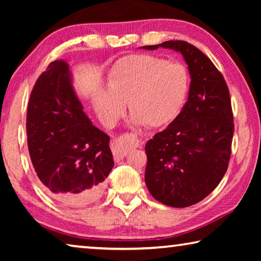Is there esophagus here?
I'll return each instance as SVG.
<instances>
[{
  "label": "esophagus",
  "instance_id": "esophagus-1",
  "mask_svg": "<svg viewBox=\"0 0 261 261\" xmlns=\"http://www.w3.org/2000/svg\"><path fill=\"white\" fill-rule=\"evenodd\" d=\"M127 135H124L122 136V138H118V139H115L113 143H112V151H113V155H114V160L115 161H120L122 160L123 158H124L126 155L127 153V145L124 143V140H123V138L124 137H126ZM134 137V146L137 147V146H140V145L144 144V140L143 139H139L138 137L135 136V135H130Z\"/></svg>",
  "mask_w": 261,
  "mask_h": 261
}]
</instances>
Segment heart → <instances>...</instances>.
Segmentation results:
<instances>
[{
  "mask_svg": "<svg viewBox=\"0 0 261 261\" xmlns=\"http://www.w3.org/2000/svg\"><path fill=\"white\" fill-rule=\"evenodd\" d=\"M189 87L188 70L178 62L130 55L115 64L108 77V92L95 95L94 107L107 125L115 124L129 103L135 124L162 127L179 115Z\"/></svg>",
  "mask_w": 261,
  "mask_h": 261,
  "instance_id": "obj_1",
  "label": "heart"
}]
</instances>
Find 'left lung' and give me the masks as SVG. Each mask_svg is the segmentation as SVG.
<instances>
[{
  "mask_svg": "<svg viewBox=\"0 0 261 261\" xmlns=\"http://www.w3.org/2000/svg\"><path fill=\"white\" fill-rule=\"evenodd\" d=\"M159 47L183 55L191 85L176 120L146 143L145 183L158 201L182 208L206 198L226 174L235 129L231 101L222 73L197 47L170 40L143 48Z\"/></svg>",
  "mask_w": 261,
  "mask_h": 261,
  "instance_id": "8db88e82",
  "label": "left lung"
}]
</instances>
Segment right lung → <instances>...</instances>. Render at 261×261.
<instances>
[{
	"mask_svg": "<svg viewBox=\"0 0 261 261\" xmlns=\"http://www.w3.org/2000/svg\"><path fill=\"white\" fill-rule=\"evenodd\" d=\"M26 135L41 187L65 206L94 201L114 167L109 136L83 112L64 61L48 65L31 92Z\"/></svg>",
	"mask_w": 261,
	"mask_h": 261,
	"instance_id": "1",
	"label": "right lung"
}]
</instances>
